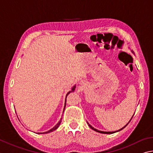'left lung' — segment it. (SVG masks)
Listing matches in <instances>:
<instances>
[{
  "label": "left lung",
  "instance_id": "obj_1",
  "mask_svg": "<svg viewBox=\"0 0 153 153\" xmlns=\"http://www.w3.org/2000/svg\"><path fill=\"white\" fill-rule=\"evenodd\" d=\"M132 52L133 53H134V52H133L132 51ZM131 118V119H132ZM131 119H130V120H131ZM129 121V122H130ZM88 126H90V128H91V129H92V130H95V131H96V132H100V133H102V134H113V133H114V132H118V131H120V130H123V128H125V127H126V126H127V124L126 125V126H124L123 128H122L121 129H120V130H117V131H114V132H104V131H100V130H97V129H96V128H94V127H92V126H91V125L90 124H89V123H88Z\"/></svg>",
  "mask_w": 153,
  "mask_h": 153
}]
</instances>
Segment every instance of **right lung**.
Segmentation results:
<instances>
[{
    "label": "right lung",
    "instance_id": "right-lung-1",
    "mask_svg": "<svg viewBox=\"0 0 153 153\" xmlns=\"http://www.w3.org/2000/svg\"><path fill=\"white\" fill-rule=\"evenodd\" d=\"M75 89H76V85L75 86H74L73 88H71V91H69V92L67 94V95H66V98H67V96H68V94L70 93V92H73V91H74V90H75ZM66 98H65V106H64V109H63V112H64V110H65V104H66ZM62 118H61V120L59 121V123H58L56 125H55V126L53 128H51V130H48V131H47V132H39L38 134H46V133H49V132H53V130H56L58 127H59V126L60 125V123H61V122H62Z\"/></svg>",
    "mask_w": 153,
    "mask_h": 153
}]
</instances>
